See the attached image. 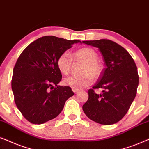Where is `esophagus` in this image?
<instances>
[{
	"mask_svg": "<svg viewBox=\"0 0 149 149\" xmlns=\"http://www.w3.org/2000/svg\"><path fill=\"white\" fill-rule=\"evenodd\" d=\"M73 90V92L74 93H77L78 92V90H76V89H72Z\"/></svg>",
	"mask_w": 149,
	"mask_h": 149,
	"instance_id": "obj_1",
	"label": "esophagus"
}]
</instances>
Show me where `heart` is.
Returning a JSON list of instances; mask_svg holds the SVG:
<instances>
[{"mask_svg":"<svg viewBox=\"0 0 149 149\" xmlns=\"http://www.w3.org/2000/svg\"><path fill=\"white\" fill-rule=\"evenodd\" d=\"M73 60L75 62L83 63L80 73L78 77H67L63 80V84L72 89H80L88 86L93 79H97L102 73L103 67L99 62L98 55L94 49L90 47H83L73 53ZM57 67L63 75L70 72L72 66V59L68 53L63 52L57 59Z\"/></svg>","mask_w":149,"mask_h":149,"instance_id":"heart-1","label":"heart"}]
</instances>
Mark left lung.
<instances>
[{
	"instance_id": "obj_1",
	"label": "left lung",
	"mask_w": 149,
	"mask_h": 149,
	"mask_svg": "<svg viewBox=\"0 0 149 149\" xmlns=\"http://www.w3.org/2000/svg\"><path fill=\"white\" fill-rule=\"evenodd\" d=\"M82 43L99 49L106 67L83 105L85 114L102 125H112L122 119L135 99L139 83L136 63L121 45L109 39L84 41ZM103 88L102 94L94 90Z\"/></svg>"
}]
</instances>
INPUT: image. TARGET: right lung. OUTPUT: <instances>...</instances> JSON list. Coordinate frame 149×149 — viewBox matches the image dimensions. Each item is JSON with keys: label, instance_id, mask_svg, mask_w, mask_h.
I'll return each instance as SVG.
<instances>
[{"label": "right lung", "instance_id": "add662e5", "mask_svg": "<svg viewBox=\"0 0 149 149\" xmlns=\"http://www.w3.org/2000/svg\"><path fill=\"white\" fill-rule=\"evenodd\" d=\"M79 42L45 36L32 42L19 55L11 88L15 104L28 121L39 125L56 118L74 95L69 86H58L62 74L56 62L62 53Z\"/></svg>", "mask_w": 149, "mask_h": 149}]
</instances>
